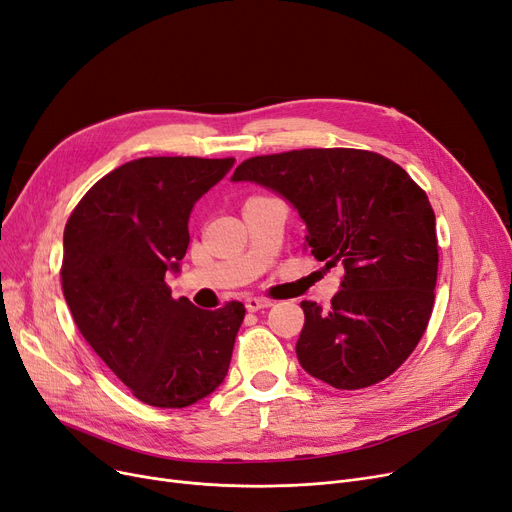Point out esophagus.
<instances>
[{
    "label": "esophagus",
    "instance_id": "34e87169",
    "mask_svg": "<svg viewBox=\"0 0 512 512\" xmlns=\"http://www.w3.org/2000/svg\"><path fill=\"white\" fill-rule=\"evenodd\" d=\"M273 300L271 298H262V296H250L245 298V309H248L250 313H256L260 309H267V306H271Z\"/></svg>",
    "mask_w": 512,
    "mask_h": 512
}]
</instances>
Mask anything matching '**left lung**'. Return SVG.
<instances>
[{
  "instance_id": "8db88e82",
  "label": "left lung",
  "mask_w": 512,
  "mask_h": 512,
  "mask_svg": "<svg viewBox=\"0 0 512 512\" xmlns=\"http://www.w3.org/2000/svg\"><path fill=\"white\" fill-rule=\"evenodd\" d=\"M233 180L277 191L306 224L304 250L344 269L327 309L302 300L300 365L340 391L382 382L414 353L435 304V212L401 166L363 149H298L241 161Z\"/></svg>"
}]
</instances>
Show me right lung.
Returning a JSON list of instances; mask_svg holds the SVG:
<instances>
[{"label":"right lung","instance_id":"1","mask_svg":"<svg viewBox=\"0 0 512 512\" xmlns=\"http://www.w3.org/2000/svg\"><path fill=\"white\" fill-rule=\"evenodd\" d=\"M233 157H142L81 197L65 227L60 281L73 321L132 395L153 407H187L229 372L245 306L203 311L172 298L166 271L189 248L195 201Z\"/></svg>","mask_w":512,"mask_h":512}]
</instances>
